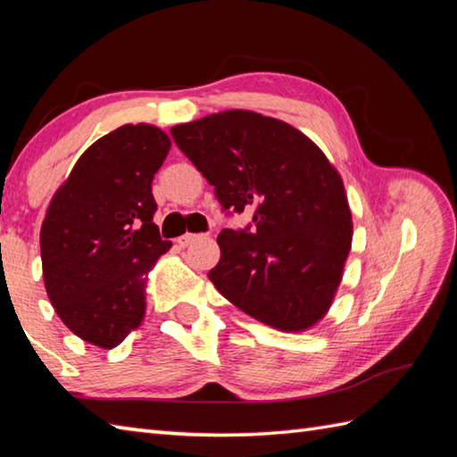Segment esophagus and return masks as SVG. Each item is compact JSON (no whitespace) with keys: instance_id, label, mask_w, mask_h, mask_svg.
Instances as JSON below:
<instances>
[{"instance_id":"obj_1","label":"esophagus","mask_w":457,"mask_h":457,"mask_svg":"<svg viewBox=\"0 0 457 457\" xmlns=\"http://www.w3.org/2000/svg\"><path fill=\"white\" fill-rule=\"evenodd\" d=\"M200 236L198 234H184V236H180L179 239H177V244L180 245V247H188L192 241H196Z\"/></svg>"}]
</instances>
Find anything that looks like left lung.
Instances as JSON below:
<instances>
[{"mask_svg": "<svg viewBox=\"0 0 457 457\" xmlns=\"http://www.w3.org/2000/svg\"><path fill=\"white\" fill-rule=\"evenodd\" d=\"M170 133L223 210H255L253 228L218 236L213 287L280 332L316 326L334 303L353 237L334 164L303 131L249 110L212 113Z\"/></svg>", "mask_w": 457, "mask_h": 457, "instance_id": "1", "label": "left lung"}]
</instances>
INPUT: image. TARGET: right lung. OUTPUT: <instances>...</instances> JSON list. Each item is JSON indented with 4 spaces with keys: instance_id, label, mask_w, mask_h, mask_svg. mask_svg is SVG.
Wrapping results in <instances>:
<instances>
[{
    "instance_id": "1",
    "label": "right lung",
    "mask_w": 457,
    "mask_h": 457,
    "mask_svg": "<svg viewBox=\"0 0 457 457\" xmlns=\"http://www.w3.org/2000/svg\"><path fill=\"white\" fill-rule=\"evenodd\" d=\"M169 151V135L154 125H121L82 153L46 208V295L64 326L92 345H120L145 318L147 275L172 245L153 221L151 192Z\"/></svg>"
}]
</instances>
